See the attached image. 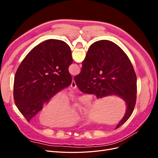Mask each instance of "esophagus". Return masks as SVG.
<instances>
[{
  "label": "esophagus",
  "mask_w": 158,
  "mask_h": 158,
  "mask_svg": "<svg viewBox=\"0 0 158 158\" xmlns=\"http://www.w3.org/2000/svg\"><path fill=\"white\" fill-rule=\"evenodd\" d=\"M70 86H71V88H73V89L76 88V83H75V82H74V80H73V81H72V83H71Z\"/></svg>",
  "instance_id": "1"
}]
</instances>
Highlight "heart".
<instances>
[{"label":"heart","instance_id":"heart-1","mask_svg":"<svg viewBox=\"0 0 158 158\" xmlns=\"http://www.w3.org/2000/svg\"><path fill=\"white\" fill-rule=\"evenodd\" d=\"M69 97L65 94H58L43 107L40 120L49 127H66L75 124L79 119L78 111L75 107H69Z\"/></svg>","mask_w":158,"mask_h":158}]
</instances>
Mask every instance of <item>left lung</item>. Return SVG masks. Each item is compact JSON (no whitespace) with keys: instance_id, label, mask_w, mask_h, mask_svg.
<instances>
[{"instance_id":"8db88e82","label":"left lung","mask_w":158,"mask_h":158,"mask_svg":"<svg viewBox=\"0 0 158 158\" xmlns=\"http://www.w3.org/2000/svg\"><path fill=\"white\" fill-rule=\"evenodd\" d=\"M70 47L63 41L49 40L35 46L22 62L14 76V99L26 120L45 103L72 83Z\"/></svg>"}]
</instances>
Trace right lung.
<instances>
[{"label":"right lung","mask_w":158,"mask_h":158,"mask_svg":"<svg viewBox=\"0 0 158 158\" xmlns=\"http://www.w3.org/2000/svg\"><path fill=\"white\" fill-rule=\"evenodd\" d=\"M74 81L83 93L98 98L117 95L125 100L127 111L115 129L131 116L136 100V75L125 52L113 42L101 40L91 45Z\"/></svg>","instance_id":"obj_1"}]
</instances>
